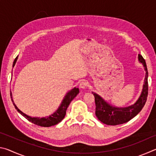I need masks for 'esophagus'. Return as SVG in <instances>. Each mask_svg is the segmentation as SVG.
<instances>
[{
  "instance_id": "esophagus-1",
  "label": "esophagus",
  "mask_w": 156,
  "mask_h": 156,
  "mask_svg": "<svg viewBox=\"0 0 156 156\" xmlns=\"http://www.w3.org/2000/svg\"><path fill=\"white\" fill-rule=\"evenodd\" d=\"M87 85H88L87 82L84 80L80 81V84H79V87H80V88L81 89H85L87 87Z\"/></svg>"
}]
</instances>
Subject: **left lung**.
I'll return each mask as SVG.
<instances>
[{
  "label": "left lung",
  "mask_w": 156,
  "mask_h": 156,
  "mask_svg": "<svg viewBox=\"0 0 156 156\" xmlns=\"http://www.w3.org/2000/svg\"><path fill=\"white\" fill-rule=\"evenodd\" d=\"M138 60L143 65L146 75L141 95L136 103L127 107H113L99 95L92 92L95 98L96 117L105 125L114 126L127 122L138 114L146 103L148 96V71L145 60L140 54L138 55Z\"/></svg>",
  "instance_id": "left-lung-1"
}]
</instances>
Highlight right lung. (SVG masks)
Instances as JSON below:
<instances>
[{"label":"right lung","instance_id":"1","mask_svg":"<svg viewBox=\"0 0 156 156\" xmlns=\"http://www.w3.org/2000/svg\"><path fill=\"white\" fill-rule=\"evenodd\" d=\"M17 59H18V56L16 58L14 62H13V67H14ZM78 93H79L78 88L74 87L73 89H72V90H70L67 94H66V96H65L64 99L62 100L61 104H60V107H58V109H57L56 112H54L53 114L50 115L49 116H47V117H45V118H34V117H31V116L26 115L25 113L21 112V111L16 107V105H15V103L14 102V100L12 99V92L11 94H10V95H11L12 101L13 102V105H14V107L16 108V109L23 116H24L26 119H27L30 122L35 124L36 125L44 126V127H49V126L56 125L58 123L61 122L62 120L65 118V114H66V111H67V107H69V105L70 102L72 101V100L76 96H77Z\"/></svg>","mask_w":156,"mask_h":156}]
</instances>
